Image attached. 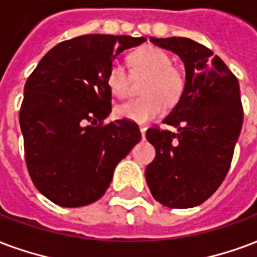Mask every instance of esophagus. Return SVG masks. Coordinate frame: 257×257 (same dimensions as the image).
Wrapping results in <instances>:
<instances>
[{"mask_svg": "<svg viewBox=\"0 0 257 257\" xmlns=\"http://www.w3.org/2000/svg\"><path fill=\"white\" fill-rule=\"evenodd\" d=\"M146 131H147V128H144V126H140V132H142V138H146Z\"/></svg>", "mask_w": 257, "mask_h": 257, "instance_id": "esophagus-1", "label": "esophagus"}]
</instances>
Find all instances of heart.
<instances>
[{
    "instance_id": "b5f03b06",
    "label": "heart",
    "mask_w": 257,
    "mask_h": 257,
    "mask_svg": "<svg viewBox=\"0 0 257 257\" xmlns=\"http://www.w3.org/2000/svg\"><path fill=\"white\" fill-rule=\"evenodd\" d=\"M131 71L135 77L148 75L143 85L146 96L134 98L119 104L115 114L119 118L146 123L165 110V103L174 104L181 98L185 79L180 70L172 65V57L155 46H144L131 53ZM106 83L110 92L117 98L128 96L132 75L122 64L113 62L107 69Z\"/></svg>"
}]
</instances>
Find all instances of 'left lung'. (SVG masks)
I'll return each instance as SVG.
<instances>
[{
  "mask_svg": "<svg viewBox=\"0 0 257 257\" xmlns=\"http://www.w3.org/2000/svg\"><path fill=\"white\" fill-rule=\"evenodd\" d=\"M185 65V87L163 122L146 138L157 151L146 169L154 199L170 208H191L208 199L229 172L242 126L240 84L208 47L188 38H150Z\"/></svg>",
  "mask_w": 257,
  "mask_h": 257,
  "instance_id": "8db88e82",
  "label": "left lung"
}]
</instances>
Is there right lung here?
<instances>
[{"label": "right lung", "instance_id": "1", "mask_svg": "<svg viewBox=\"0 0 257 257\" xmlns=\"http://www.w3.org/2000/svg\"><path fill=\"white\" fill-rule=\"evenodd\" d=\"M146 41L76 37L47 51L28 77L19 115L26 163L34 185L53 203L81 207L100 199L117 163L140 142L136 122L103 119L111 111L109 66Z\"/></svg>", "mask_w": 257, "mask_h": 257}]
</instances>
